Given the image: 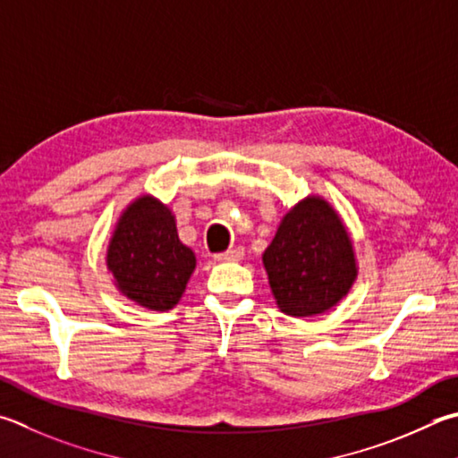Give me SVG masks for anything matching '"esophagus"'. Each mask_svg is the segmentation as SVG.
I'll return each instance as SVG.
<instances>
[{
    "mask_svg": "<svg viewBox=\"0 0 458 458\" xmlns=\"http://www.w3.org/2000/svg\"><path fill=\"white\" fill-rule=\"evenodd\" d=\"M242 256H244L242 248H232V250L222 252V254H216L214 258L218 262H238V260H242Z\"/></svg>",
    "mask_w": 458,
    "mask_h": 458,
    "instance_id": "1",
    "label": "esophagus"
}]
</instances>
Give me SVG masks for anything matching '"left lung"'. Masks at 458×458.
Segmentation results:
<instances>
[{
  "mask_svg": "<svg viewBox=\"0 0 458 458\" xmlns=\"http://www.w3.org/2000/svg\"><path fill=\"white\" fill-rule=\"evenodd\" d=\"M262 264L280 312L296 318L335 309L359 276L351 232L318 194L302 198L282 216Z\"/></svg>",
  "mask_w": 458,
  "mask_h": 458,
  "instance_id": "left-lung-1",
  "label": "left lung"
}]
</instances>
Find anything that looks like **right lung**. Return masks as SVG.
<instances>
[{
  "label": "right lung",
  "mask_w": 458,
  "mask_h": 458,
  "mask_svg": "<svg viewBox=\"0 0 458 458\" xmlns=\"http://www.w3.org/2000/svg\"><path fill=\"white\" fill-rule=\"evenodd\" d=\"M106 268L122 296L148 310L180 302L196 270V254L180 242L168 204L142 194L123 208L106 250Z\"/></svg>",
  "instance_id": "obj_1"
}]
</instances>
